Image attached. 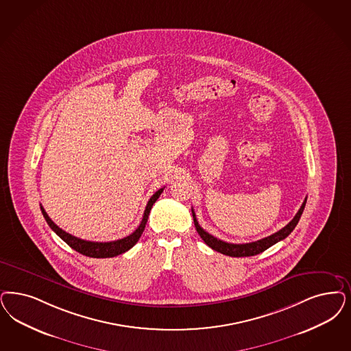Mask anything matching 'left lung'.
Listing matches in <instances>:
<instances>
[{"instance_id": "left-lung-1", "label": "left lung", "mask_w": 351, "mask_h": 351, "mask_svg": "<svg viewBox=\"0 0 351 351\" xmlns=\"http://www.w3.org/2000/svg\"><path fill=\"white\" fill-rule=\"evenodd\" d=\"M306 198L303 201L301 208L298 210V213L295 214V217L290 220L289 223L278 230L276 233L265 237L262 240H258L254 242H247V243H230V242L221 241L217 237H214L213 234L207 233L197 221L195 218V214H194L193 208H192V214H193L194 226H195V230L198 232V234L201 236V239L205 241L206 245H208L213 250L221 253V254L228 255V256H252V255L259 254L262 252L267 250L268 247H271L272 245H275L276 242L284 240L285 237H288L290 233L293 232V230L295 228V226L298 224L301 215H302L303 210H304V206H306Z\"/></svg>"}]
</instances>
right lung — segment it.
<instances>
[{"label":"right lung","instance_id":"1","mask_svg":"<svg viewBox=\"0 0 351 351\" xmlns=\"http://www.w3.org/2000/svg\"><path fill=\"white\" fill-rule=\"evenodd\" d=\"M163 189L165 188H160L149 199V202H147V205L145 207V211H144V217H143L140 226L137 227V230L131 233L130 236L121 239V240H115V241H86V240L77 239V237H75L73 234L64 232L51 219L49 218V215L47 214V211L44 210L43 206L40 208H41V213H43L45 220H47L49 227L54 230L70 247H73V250H76L77 253L85 255V256H90V258H112V256H117V255L123 254V253L128 252L132 246H134V243L140 240L143 232L145 230L146 221H147V218H149L150 210H152L153 205L156 204V201L159 198L160 193L163 192Z\"/></svg>","mask_w":351,"mask_h":351}]
</instances>
